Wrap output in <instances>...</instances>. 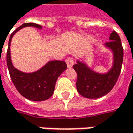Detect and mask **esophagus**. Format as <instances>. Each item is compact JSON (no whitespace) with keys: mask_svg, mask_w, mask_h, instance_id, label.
<instances>
[{"mask_svg":"<svg viewBox=\"0 0 133 133\" xmlns=\"http://www.w3.org/2000/svg\"><path fill=\"white\" fill-rule=\"evenodd\" d=\"M65 62H66L68 68H71L72 65H74V60L71 57H69V58H68L65 59Z\"/></svg>","mask_w":133,"mask_h":133,"instance_id":"1","label":"esophagus"}]
</instances>
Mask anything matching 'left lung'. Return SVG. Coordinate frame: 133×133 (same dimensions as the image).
I'll use <instances>...</instances> for the list:
<instances>
[{"label": "left lung", "instance_id": "left-lung-1", "mask_svg": "<svg viewBox=\"0 0 133 133\" xmlns=\"http://www.w3.org/2000/svg\"><path fill=\"white\" fill-rule=\"evenodd\" d=\"M109 42L106 46L114 52V66L104 75L94 72L85 64L78 61L73 65L77 72L76 87L79 94L87 98H99L108 94L113 89L119 78L123 60V49L120 37L116 32L113 31L110 36Z\"/></svg>", "mask_w": 133, "mask_h": 133}]
</instances>
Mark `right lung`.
Returning a JSON list of instances; mask_svg holds the SVG:
<instances>
[{"mask_svg": "<svg viewBox=\"0 0 133 133\" xmlns=\"http://www.w3.org/2000/svg\"><path fill=\"white\" fill-rule=\"evenodd\" d=\"M25 26L42 28L39 24L26 23L11 33L6 52V64L10 76L17 90L22 96L33 101H45L53 94L55 82L58 76L67 68V65L64 61H51L40 70L33 73H23L13 66L10 52L11 39L15 32Z\"/></svg>", "mask_w": 133, "mask_h": 133, "instance_id": "1", "label": "right lung"}]
</instances>
